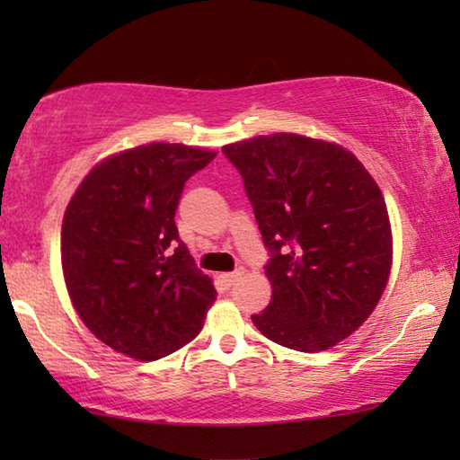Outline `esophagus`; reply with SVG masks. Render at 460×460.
<instances>
[{
    "instance_id": "obj_1",
    "label": "esophagus",
    "mask_w": 460,
    "mask_h": 460,
    "mask_svg": "<svg viewBox=\"0 0 460 460\" xmlns=\"http://www.w3.org/2000/svg\"><path fill=\"white\" fill-rule=\"evenodd\" d=\"M239 276H241L239 271H229V274H221L219 278H221V282H223L225 286H231L233 282H235V279H237Z\"/></svg>"
}]
</instances>
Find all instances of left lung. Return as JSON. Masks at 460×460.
Listing matches in <instances>:
<instances>
[{"label": "left lung", "instance_id": "1", "mask_svg": "<svg viewBox=\"0 0 460 460\" xmlns=\"http://www.w3.org/2000/svg\"><path fill=\"white\" fill-rule=\"evenodd\" d=\"M243 178L274 288L258 331L294 351H324L359 329L392 268L385 200L351 152L271 134L223 147Z\"/></svg>", "mask_w": 460, "mask_h": 460}]
</instances>
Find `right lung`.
I'll return each instance as SVG.
<instances>
[{
  "mask_svg": "<svg viewBox=\"0 0 460 460\" xmlns=\"http://www.w3.org/2000/svg\"><path fill=\"white\" fill-rule=\"evenodd\" d=\"M215 152L154 142L91 170L62 219L60 255L87 329L115 351L155 361L190 342L217 298L174 223L184 182Z\"/></svg>",
  "mask_w": 460,
  "mask_h": 460,
  "instance_id": "add662e5",
  "label": "right lung"
}]
</instances>
